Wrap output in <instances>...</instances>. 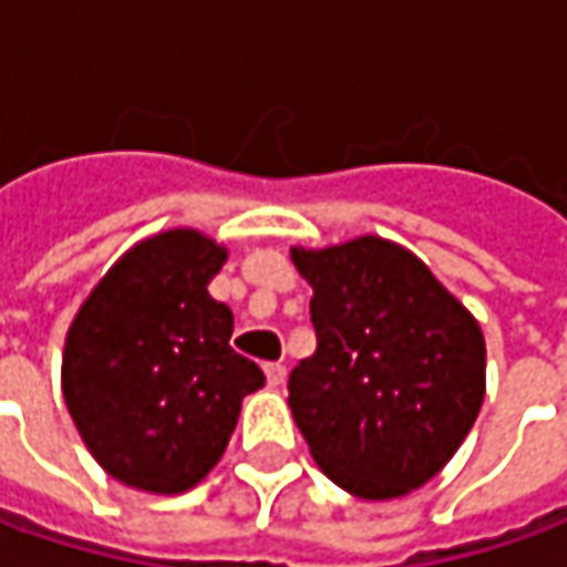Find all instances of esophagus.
Instances as JSON below:
<instances>
[{"mask_svg":"<svg viewBox=\"0 0 567 567\" xmlns=\"http://www.w3.org/2000/svg\"><path fill=\"white\" fill-rule=\"evenodd\" d=\"M264 372H267V381L272 388H279L285 381V365L282 363H267L264 365Z\"/></svg>","mask_w":567,"mask_h":567,"instance_id":"esophagus-1","label":"esophagus"}]
</instances>
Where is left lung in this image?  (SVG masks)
I'll list each match as a JSON object with an SVG mask.
<instances>
[{"label": "left lung", "mask_w": 567, "mask_h": 567, "mask_svg": "<svg viewBox=\"0 0 567 567\" xmlns=\"http://www.w3.org/2000/svg\"><path fill=\"white\" fill-rule=\"evenodd\" d=\"M310 282L316 353L288 379L316 465L360 499H394L437 475L484 403L477 319L413 251L360 235L291 248Z\"/></svg>", "instance_id": "8db88e82"}]
</instances>
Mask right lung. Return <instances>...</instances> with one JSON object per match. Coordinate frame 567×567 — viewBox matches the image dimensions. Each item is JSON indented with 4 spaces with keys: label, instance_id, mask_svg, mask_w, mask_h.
I'll list each match as a JSON object with an SVG mask.
<instances>
[{
    "label": "right lung",
    "instance_id": "add662e5",
    "mask_svg": "<svg viewBox=\"0 0 567 567\" xmlns=\"http://www.w3.org/2000/svg\"><path fill=\"white\" fill-rule=\"evenodd\" d=\"M226 248L198 229L133 245L73 316L61 391L95 462L145 494L214 468L260 365L229 348L233 310L207 295Z\"/></svg>",
    "mask_w": 567,
    "mask_h": 567
}]
</instances>
